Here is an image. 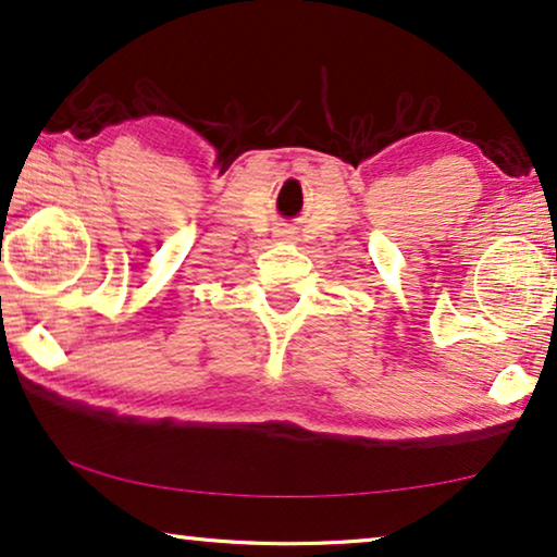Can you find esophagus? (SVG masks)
<instances>
[{
	"label": "esophagus",
	"mask_w": 557,
	"mask_h": 557,
	"mask_svg": "<svg viewBox=\"0 0 557 557\" xmlns=\"http://www.w3.org/2000/svg\"><path fill=\"white\" fill-rule=\"evenodd\" d=\"M281 238H284V240H292V233L284 231V235H281Z\"/></svg>",
	"instance_id": "esophagus-1"
}]
</instances>
